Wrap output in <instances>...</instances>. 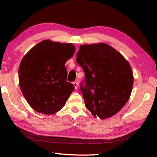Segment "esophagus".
<instances>
[{
  "label": "esophagus",
  "instance_id": "1",
  "mask_svg": "<svg viewBox=\"0 0 157 157\" xmlns=\"http://www.w3.org/2000/svg\"><path fill=\"white\" fill-rule=\"evenodd\" d=\"M73 85H74V86H75V89H77L78 88V82H73Z\"/></svg>",
  "mask_w": 157,
  "mask_h": 157
}]
</instances>
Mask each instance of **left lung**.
<instances>
[{"label": "left lung", "instance_id": "1", "mask_svg": "<svg viewBox=\"0 0 157 157\" xmlns=\"http://www.w3.org/2000/svg\"><path fill=\"white\" fill-rule=\"evenodd\" d=\"M76 61L85 74L80 90L87 109L101 119L115 115L132 93L134 77L129 62L104 43L82 45Z\"/></svg>", "mask_w": 157, "mask_h": 157}]
</instances>
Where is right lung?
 Returning a JSON list of instances; mask_svg holds the SVG:
<instances>
[{
	"mask_svg": "<svg viewBox=\"0 0 157 157\" xmlns=\"http://www.w3.org/2000/svg\"><path fill=\"white\" fill-rule=\"evenodd\" d=\"M75 46L44 40L21 60L18 80L23 95L37 112L50 115L63 107L75 86L66 81L65 63L73 57Z\"/></svg>",
	"mask_w": 157,
	"mask_h": 157,
	"instance_id": "obj_1",
	"label": "right lung"
}]
</instances>
